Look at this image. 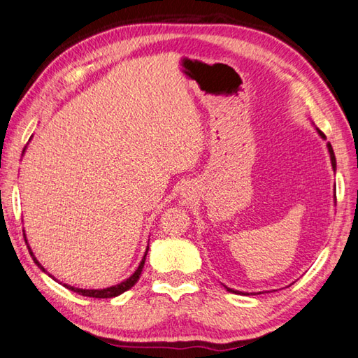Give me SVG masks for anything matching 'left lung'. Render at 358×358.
<instances>
[{"label":"left lung","instance_id":"obj_1","mask_svg":"<svg viewBox=\"0 0 358 358\" xmlns=\"http://www.w3.org/2000/svg\"><path fill=\"white\" fill-rule=\"evenodd\" d=\"M317 131H318V135L323 138V139H326V135L321 130H318L317 129ZM327 150H329V155H331V163H332V169H334V172L337 171V159H335V153H334V149H332V145H331V143H327ZM225 289L228 290V292H231V293H236V295H247V293H243V292H239V290H234V289H229V287H227L225 285Z\"/></svg>","mask_w":358,"mask_h":358}]
</instances>
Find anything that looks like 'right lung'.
I'll list each match as a JSON object with an SVG mask.
<instances>
[{"label": "right lung", "instance_id": "right-lung-1", "mask_svg": "<svg viewBox=\"0 0 358 358\" xmlns=\"http://www.w3.org/2000/svg\"><path fill=\"white\" fill-rule=\"evenodd\" d=\"M24 150H26V147H24ZM24 150H23V153H24ZM24 241H26V234H24ZM26 243H27V241H26ZM27 248H29V253H31V256H32V259H34V262L38 265V268H40L41 271L46 273V270L43 268V265H41V264L37 261V257L34 256L32 250H31V247H29V243H27ZM147 251H149V247L145 248V253H144V256H143V259H141V262H139L136 271L133 273V275H131L130 278L125 279V281L119 282V284H116V285H111V287H107V289H101V290L77 289V287L68 285V284H63V287H66V289L71 290V292L79 293V295H82V296H90V298H115V296H119V295H121V293L127 292L129 289H131V287L138 282V279H139V276H141V271H143V268H144V262H145ZM49 276H51V275H49ZM51 278H52V276H51ZM60 284H62V282H60Z\"/></svg>", "mask_w": 358, "mask_h": 358}]
</instances>
